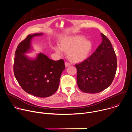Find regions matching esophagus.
Masks as SVG:
<instances>
[{
    "mask_svg": "<svg viewBox=\"0 0 132 132\" xmlns=\"http://www.w3.org/2000/svg\"><path fill=\"white\" fill-rule=\"evenodd\" d=\"M71 65V64L69 63V62H65V66L66 67H69V66H70Z\"/></svg>",
    "mask_w": 132,
    "mask_h": 132,
    "instance_id": "1",
    "label": "esophagus"
}]
</instances>
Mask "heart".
Returning <instances> with one entry per match:
<instances>
[{
    "mask_svg": "<svg viewBox=\"0 0 132 132\" xmlns=\"http://www.w3.org/2000/svg\"><path fill=\"white\" fill-rule=\"evenodd\" d=\"M91 42L81 35L65 38L61 42V46L57 45L54 48L58 54L63 55L69 51V57L74 62H81L86 59L92 49Z\"/></svg>",
    "mask_w": 132,
    "mask_h": 132,
    "instance_id": "obj_1",
    "label": "heart"
}]
</instances>
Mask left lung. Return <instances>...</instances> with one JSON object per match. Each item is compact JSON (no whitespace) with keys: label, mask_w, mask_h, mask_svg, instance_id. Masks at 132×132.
Masks as SVG:
<instances>
[{"label":"left lung","mask_w":132,"mask_h":132,"mask_svg":"<svg viewBox=\"0 0 132 132\" xmlns=\"http://www.w3.org/2000/svg\"><path fill=\"white\" fill-rule=\"evenodd\" d=\"M102 41L94 53L75 64L78 88L86 93H99L112 83L117 71V59L112 44L102 33Z\"/></svg>","instance_id":"8db88e82"}]
</instances>
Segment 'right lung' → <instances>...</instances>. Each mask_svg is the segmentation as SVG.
Here are the masks:
<instances>
[{
  "mask_svg": "<svg viewBox=\"0 0 132 132\" xmlns=\"http://www.w3.org/2000/svg\"><path fill=\"white\" fill-rule=\"evenodd\" d=\"M41 35H29L18 45L15 52L13 72L18 83L25 92L45 98L57 90L65 65L63 59L52 60L42 53L39 54L35 60L29 59L24 54L31 48L32 38Z\"/></svg>",
  "mask_w": 132,
  "mask_h": 132,
  "instance_id": "obj_1",
  "label": "right lung"
}]
</instances>
